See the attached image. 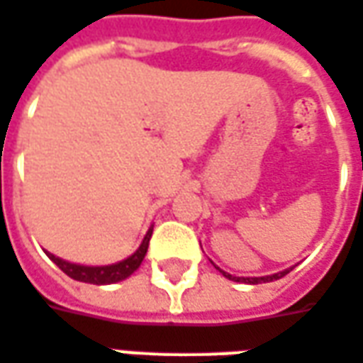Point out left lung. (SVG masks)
Instances as JSON below:
<instances>
[{"label":"left lung","mask_w":363,"mask_h":363,"mask_svg":"<svg viewBox=\"0 0 363 363\" xmlns=\"http://www.w3.org/2000/svg\"><path fill=\"white\" fill-rule=\"evenodd\" d=\"M226 279L234 280V282H245V284H261V282H271V280H279L282 279V277H286L288 272H290V269H286V271L282 272H277V274H269V277H232V274H228V272L220 271Z\"/></svg>","instance_id":"obj_1"}]
</instances>
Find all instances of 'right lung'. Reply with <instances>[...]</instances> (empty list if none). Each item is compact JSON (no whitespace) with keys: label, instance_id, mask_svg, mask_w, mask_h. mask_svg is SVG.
Listing matches in <instances>:
<instances>
[{"label":"right lung","instance_id":"right-lung-1","mask_svg":"<svg viewBox=\"0 0 363 363\" xmlns=\"http://www.w3.org/2000/svg\"><path fill=\"white\" fill-rule=\"evenodd\" d=\"M150 236H152V226L147 232V236L139 245V250L135 251L131 257L123 259L120 263H113V265H104V267H84V265H75L69 261H63V259L55 257L54 253H48V257L54 261L55 265L60 267L67 277L79 282H89V284H113V282H120V280L131 277L139 267H141L143 259L147 255L149 250Z\"/></svg>","mask_w":363,"mask_h":363}]
</instances>
